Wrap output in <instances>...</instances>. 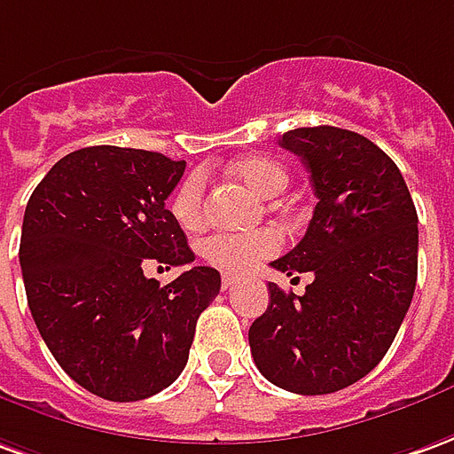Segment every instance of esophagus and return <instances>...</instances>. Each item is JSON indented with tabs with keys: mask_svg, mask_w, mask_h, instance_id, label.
<instances>
[{
	"mask_svg": "<svg viewBox=\"0 0 454 454\" xmlns=\"http://www.w3.org/2000/svg\"><path fill=\"white\" fill-rule=\"evenodd\" d=\"M237 281H239V277H234V274H224V277H222V289H232Z\"/></svg>",
	"mask_w": 454,
	"mask_h": 454,
	"instance_id": "esophagus-1",
	"label": "esophagus"
}]
</instances>
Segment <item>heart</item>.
Wrapping results in <instances>:
<instances>
[{
	"mask_svg": "<svg viewBox=\"0 0 454 454\" xmlns=\"http://www.w3.org/2000/svg\"><path fill=\"white\" fill-rule=\"evenodd\" d=\"M232 175L262 197L281 195L286 190V183H289L286 168L281 162L262 158V155L234 162ZM205 190H207V183H205L202 173H190L177 185L173 200H170V212H173V217L180 227L195 230L202 224V220H205ZM279 234L271 232V230H259V232L249 234H212L200 245V252L212 267H220L224 271H245V269L254 267L259 259L271 257L274 252H279Z\"/></svg>",
	"mask_w": 454,
	"mask_h": 454,
	"instance_id": "obj_1",
	"label": "heart"
}]
</instances>
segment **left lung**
<instances>
[{
  "label": "left lung",
  "instance_id": "left-lung-1",
  "mask_svg": "<svg viewBox=\"0 0 454 454\" xmlns=\"http://www.w3.org/2000/svg\"><path fill=\"white\" fill-rule=\"evenodd\" d=\"M281 145L311 173L318 202L304 239L271 267L311 271L301 296L269 284L249 348L269 383L324 395L368 376L388 353L418 281V212L398 165L333 126L294 128Z\"/></svg>",
  "mask_w": 454,
  "mask_h": 454
}]
</instances>
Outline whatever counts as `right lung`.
<instances>
[{
  "mask_svg": "<svg viewBox=\"0 0 454 454\" xmlns=\"http://www.w3.org/2000/svg\"><path fill=\"white\" fill-rule=\"evenodd\" d=\"M185 160L118 145L68 153L31 192L19 264L43 343L81 388L143 400L183 373L220 271L192 267L162 286L143 262L192 264L165 200Z\"/></svg>",
  "mask_w": 454,
  "mask_h": 454,
  "instance_id": "add662e5",
  "label": "right lung"
}]
</instances>
